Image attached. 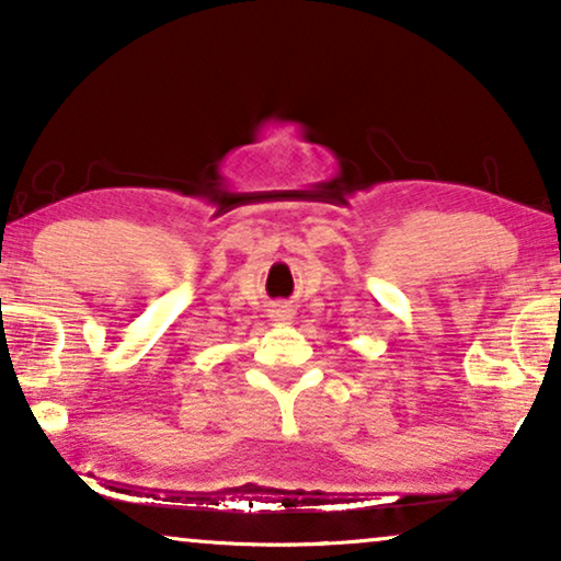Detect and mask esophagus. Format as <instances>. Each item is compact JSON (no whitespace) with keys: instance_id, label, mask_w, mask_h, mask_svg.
Instances as JSON below:
<instances>
[{"instance_id":"obj_1","label":"esophagus","mask_w":561,"mask_h":561,"mask_svg":"<svg viewBox=\"0 0 561 561\" xmlns=\"http://www.w3.org/2000/svg\"><path fill=\"white\" fill-rule=\"evenodd\" d=\"M294 317L296 313L288 306H275V309H271V321H275V324H290Z\"/></svg>"}]
</instances>
